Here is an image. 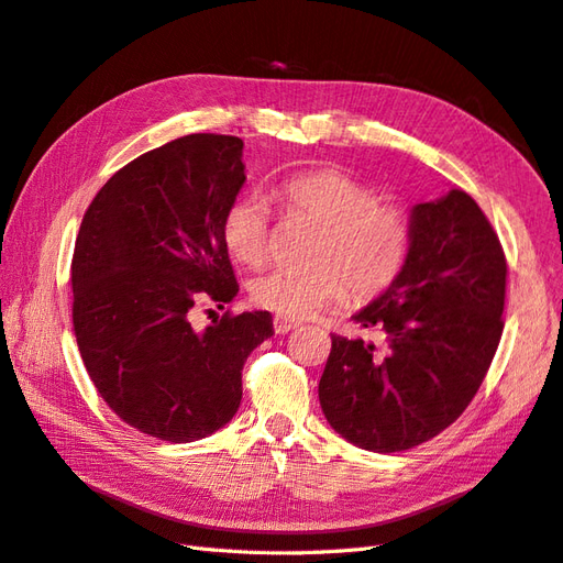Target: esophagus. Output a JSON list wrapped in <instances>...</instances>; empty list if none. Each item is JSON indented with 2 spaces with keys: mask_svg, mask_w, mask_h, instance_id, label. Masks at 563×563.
I'll list each match as a JSON object with an SVG mask.
<instances>
[{
  "mask_svg": "<svg viewBox=\"0 0 563 563\" xmlns=\"http://www.w3.org/2000/svg\"><path fill=\"white\" fill-rule=\"evenodd\" d=\"M275 333H279V335H284V333H288V331H294V329H298V321H291V319H286V317H275Z\"/></svg>",
  "mask_w": 563,
  "mask_h": 563,
  "instance_id": "esophagus-1",
  "label": "esophagus"
}]
</instances>
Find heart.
I'll list each match as a JSON object with an SVG mask.
<instances>
[{"label":"heart","instance_id":"obj_1","mask_svg":"<svg viewBox=\"0 0 563 563\" xmlns=\"http://www.w3.org/2000/svg\"><path fill=\"white\" fill-rule=\"evenodd\" d=\"M291 218L319 225L308 251L310 267L269 269L251 282V300L286 319H305L343 300L383 294L399 277L411 249L404 211L378 203L373 187L340 172H308L277 185ZM223 242L236 261L263 265L269 258V201L251 192L223 216Z\"/></svg>","mask_w":563,"mask_h":563}]
</instances>
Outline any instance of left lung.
Instances as JSON below:
<instances>
[{
	"label": "left lung",
	"mask_w": 563,
	"mask_h": 563,
	"mask_svg": "<svg viewBox=\"0 0 563 563\" xmlns=\"http://www.w3.org/2000/svg\"><path fill=\"white\" fill-rule=\"evenodd\" d=\"M399 277L352 319L385 335H331L319 404L331 428L373 453H399L446 430L479 389L503 335L507 263L467 192L411 207Z\"/></svg>",
	"instance_id": "1"
}]
</instances>
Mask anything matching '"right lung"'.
<instances>
[{
    "label": "right lung",
    "mask_w": 563,
    "mask_h": 563,
    "mask_svg": "<svg viewBox=\"0 0 563 563\" xmlns=\"http://www.w3.org/2000/svg\"><path fill=\"white\" fill-rule=\"evenodd\" d=\"M244 141L192 133L133 159L84 213L73 258V323L100 397L131 428L187 444L225 428L242 368L272 314L192 327L199 298L230 302L240 284L223 216L246 183Z\"/></svg>",
    "instance_id": "add662e5"
}]
</instances>
